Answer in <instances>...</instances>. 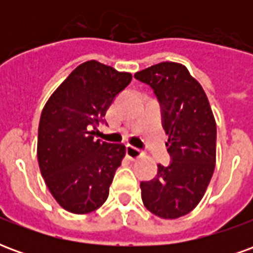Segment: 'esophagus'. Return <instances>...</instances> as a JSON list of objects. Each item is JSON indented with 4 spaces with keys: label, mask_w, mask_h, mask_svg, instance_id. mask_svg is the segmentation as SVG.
Segmentation results:
<instances>
[{
    "label": "esophagus",
    "mask_w": 253,
    "mask_h": 253,
    "mask_svg": "<svg viewBox=\"0 0 253 253\" xmlns=\"http://www.w3.org/2000/svg\"><path fill=\"white\" fill-rule=\"evenodd\" d=\"M126 153H127V157H128L130 160H138V159H141V157L143 156L142 150L135 148V146H132V145H127Z\"/></svg>",
    "instance_id": "34e87169"
}]
</instances>
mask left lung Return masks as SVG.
I'll list each match as a JSON object with an SVG mask.
<instances>
[{
  "mask_svg": "<svg viewBox=\"0 0 253 253\" xmlns=\"http://www.w3.org/2000/svg\"><path fill=\"white\" fill-rule=\"evenodd\" d=\"M163 107L168 134L169 167L159 165L153 180L142 181V202L149 211L164 219L191 212L202 201L211 180L217 156V125L202 85L184 65L161 62L137 72Z\"/></svg>",
  "mask_w": 253,
  "mask_h": 253,
  "instance_id": "8db88e82",
  "label": "left lung"
}]
</instances>
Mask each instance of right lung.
<instances>
[{
    "label": "right lung",
    "mask_w": 253,
    "mask_h": 253,
    "mask_svg": "<svg viewBox=\"0 0 253 253\" xmlns=\"http://www.w3.org/2000/svg\"><path fill=\"white\" fill-rule=\"evenodd\" d=\"M131 78V73L86 61L43 107L38 131L39 168L51 195L66 211L88 214L108 198L126 146L96 139L94 130Z\"/></svg>",
    "instance_id": "1"
}]
</instances>
